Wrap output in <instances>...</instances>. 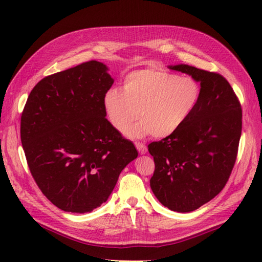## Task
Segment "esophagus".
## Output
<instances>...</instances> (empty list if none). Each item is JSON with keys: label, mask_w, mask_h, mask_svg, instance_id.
<instances>
[{"label": "esophagus", "mask_w": 262, "mask_h": 262, "mask_svg": "<svg viewBox=\"0 0 262 262\" xmlns=\"http://www.w3.org/2000/svg\"><path fill=\"white\" fill-rule=\"evenodd\" d=\"M135 146H136L137 150L139 151V154H145L146 151H147V147H146V146L141 142H136Z\"/></svg>", "instance_id": "1"}]
</instances>
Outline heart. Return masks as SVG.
I'll return each instance as SVG.
<instances>
[{
  "label": "heart",
  "instance_id": "obj_1",
  "mask_svg": "<svg viewBox=\"0 0 262 262\" xmlns=\"http://www.w3.org/2000/svg\"><path fill=\"white\" fill-rule=\"evenodd\" d=\"M200 97L201 89L193 79L180 78L153 67L127 75L124 89H108L102 106L109 123L119 132L126 128L124 133L129 138H144L151 134L163 138L186 123ZM137 116L141 119L131 125Z\"/></svg>",
  "mask_w": 262,
  "mask_h": 262
}]
</instances>
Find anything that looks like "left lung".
<instances>
[{"mask_svg":"<svg viewBox=\"0 0 262 262\" xmlns=\"http://www.w3.org/2000/svg\"><path fill=\"white\" fill-rule=\"evenodd\" d=\"M200 82L198 107L181 128L148 145L155 171L149 184L172 211L191 212L226 186L238 154L242 109L223 76L187 64L168 66Z\"/></svg>","mask_w":262,"mask_h":262,"instance_id":"obj_1","label":"left lung"}]
</instances>
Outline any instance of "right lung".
I'll use <instances>...</instances> for the list:
<instances>
[{
	"label": "right lung",
	"mask_w": 262,
	"mask_h": 262,
	"mask_svg": "<svg viewBox=\"0 0 262 262\" xmlns=\"http://www.w3.org/2000/svg\"><path fill=\"white\" fill-rule=\"evenodd\" d=\"M96 60L42 79L21 116V142L36 185L60 210L87 213L111 195L138 156L109 123L102 98L114 79Z\"/></svg>",
	"instance_id": "add662e5"
}]
</instances>
